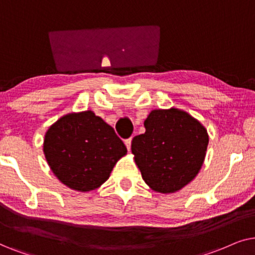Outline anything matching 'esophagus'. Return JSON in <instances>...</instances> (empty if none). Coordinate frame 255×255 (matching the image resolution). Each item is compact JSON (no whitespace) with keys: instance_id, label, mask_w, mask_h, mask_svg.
I'll list each match as a JSON object with an SVG mask.
<instances>
[{"instance_id":"obj_1","label":"esophagus","mask_w":255,"mask_h":255,"mask_svg":"<svg viewBox=\"0 0 255 255\" xmlns=\"http://www.w3.org/2000/svg\"><path fill=\"white\" fill-rule=\"evenodd\" d=\"M125 144H126V147H127L128 150H130V145H131V137H130V138H127V140L125 141Z\"/></svg>"}]
</instances>
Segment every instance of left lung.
Segmentation results:
<instances>
[{
  "instance_id": "obj_1",
  "label": "left lung",
  "mask_w": 255,
  "mask_h": 255,
  "mask_svg": "<svg viewBox=\"0 0 255 255\" xmlns=\"http://www.w3.org/2000/svg\"><path fill=\"white\" fill-rule=\"evenodd\" d=\"M145 133L131 141L142 178L156 192L172 193L201 170L209 144L206 128L178 108L154 110L144 120Z\"/></svg>"
}]
</instances>
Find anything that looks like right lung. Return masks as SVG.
<instances>
[{"label": "right lung", "mask_w": 255, "mask_h": 255, "mask_svg": "<svg viewBox=\"0 0 255 255\" xmlns=\"http://www.w3.org/2000/svg\"><path fill=\"white\" fill-rule=\"evenodd\" d=\"M43 151L63 184L87 192L107 181L127 148L110 125L92 111H85L64 115L50 126Z\"/></svg>", "instance_id": "right-lung-1"}]
</instances>
